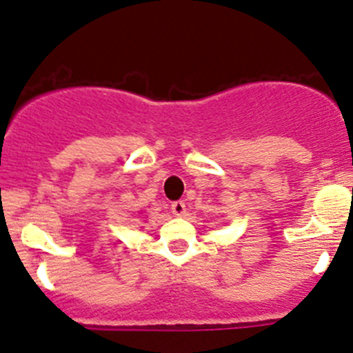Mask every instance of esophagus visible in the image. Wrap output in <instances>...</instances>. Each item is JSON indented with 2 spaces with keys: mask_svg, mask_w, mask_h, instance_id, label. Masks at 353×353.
<instances>
[{
  "mask_svg": "<svg viewBox=\"0 0 353 353\" xmlns=\"http://www.w3.org/2000/svg\"><path fill=\"white\" fill-rule=\"evenodd\" d=\"M185 203L183 201H173L171 203V213L174 214V216H182V214H185Z\"/></svg>",
  "mask_w": 353,
  "mask_h": 353,
  "instance_id": "esophagus-1",
  "label": "esophagus"
}]
</instances>
